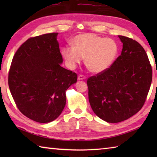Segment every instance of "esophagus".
Listing matches in <instances>:
<instances>
[{"instance_id":"1","label":"esophagus","mask_w":157,"mask_h":157,"mask_svg":"<svg viewBox=\"0 0 157 157\" xmlns=\"http://www.w3.org/2000/svg\"><path fill=\"white\" fill-rule=\"evenodd\" d=\"M85 78H86V77H85V76L83 75H79L78 76V80H83V79H84Z\"/></svg>"}]
</instances>
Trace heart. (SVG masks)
Instances as JSON below:
<instances>
[{
    "instance_id": "obj_1",
    "label": "heart",
    "mask_w": 157,
    "mask_h": 157,
    "mask_svg": "<svg viewBox=\"0 0 157 157\" xmlns=\"http://www.w3.org/2000/svg\"><path fill=\"white\" fill-rule=\"evenodd\" d=\"M73 45L65 46L62 49L66 65L72 70L85 57V63L90 71L102 73L111 66L118 52L115 40L92 33L77 35L73 39Z\"/></svg>"
}]
</instances>
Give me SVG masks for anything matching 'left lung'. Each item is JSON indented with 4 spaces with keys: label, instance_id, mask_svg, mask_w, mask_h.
Returning <instances> with one entry per match:
<instances>
[{
    "label": "left lung",
    "instance_id": "1",
    "mask_svg": "<svg viewBox=\"0 0 157 157\" xmlns=\"http://www.w3.org/2000/svg\"><path fill=\"white\" fill-rule=\"evenodd\" d=\"M121 55L107 70L87 79L89 100L102 120L116 123L141 109L152 79V66L144 48L136 41L119 35Z\"/></svg>",
    "mask_w": 157,
    "mask_h": 157
}]
</instances>
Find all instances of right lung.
<instances>
[{
    "mask_svg": "<svg viewBox=\"0 0 157 157\" xmlns=\"http://www.w3.org/2000/svg\"><path fill=\"white\" fill-rule=\"evenodd\" d=\"M57 33L31 37L13 57L8 74L9 88L23 115L41 123L59 116L66 105V91L78 79L63 62Z\"/></svg>",
    "mask_w": 157,
    "mask_h": 157,
    "instance_id": "obj_1",
    "label": "right lung"
}]
</instances>
